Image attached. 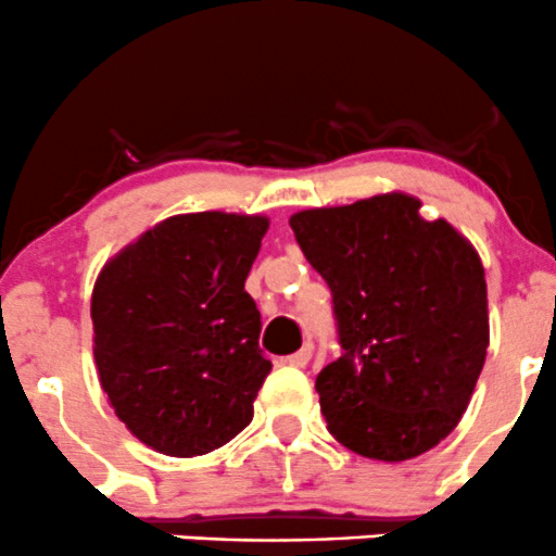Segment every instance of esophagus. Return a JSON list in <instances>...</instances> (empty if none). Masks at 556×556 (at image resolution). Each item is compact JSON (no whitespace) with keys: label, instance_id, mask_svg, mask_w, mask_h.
<instances>
[{"label":"esophagus","instance_id":"34e87169","mask_svg":"<svg viewBox=\"0 0 556 556\" xmlns=\"http://www.w3.org/2000/svg\"><path fill=\"white\" fill-rule=\"evenodd\" d=\"M311 362V345H303L301 351L290 353L288 358H285V364H290V367H306Z\"/></svg>","mask_w":556,"mask_h":556}]
</instances>
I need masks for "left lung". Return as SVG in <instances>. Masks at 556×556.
I'll return each mask as SVG.
<instances>
[{
    "label": "left lung",
    "instance_id": "left-lung-1",
    "mask_svg": "<svg viewBox=\"0 0 556 556\" xmlns=\"http://www.w3.org/2000/svg\"><path fill=\"white\" fill-rule=\"evenodd\" d=\"M406 192L308 208L290 227L332 290L343 356L316 377L334 441L406 462L459 425L483 371L485 268L446 218Z\"/></svg>",
    "mask_w": 556,
    "mask_h": 556
}]
</instances>
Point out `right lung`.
Returning <instances> with one entry per match:
<instances>
[{
    "instance_id": "right-lung-1",
    "label": "right lung",
    "mask_w": 556,
    "mask_h": 556,
    "mask_svg": "<svg viewBox=\"0 0 556 556\" xmlns=\"http://www.w3.org/2000/svg\"><path fill=\"white\" fill-rule=\"evenodd\" d=\"M266 216L179 213L102 266L91 290L94 364L108 404L157 454L203 456L253 419L271 371L245 279Z\"/></svg>"
}]
</instances>
